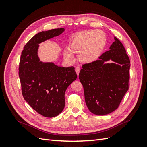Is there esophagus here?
<instances>
[{
	"mask_svg": "<svg viewBox=\"0 0 147 147\" xmlns=\"http://www.w3.org/2000/svg\"><path fill=\"white\" fill-rule=\"evenodd\" d=\"M80 71V67H76V68H75V72H76L77 75H78Z\"/></svg>",
	"mask_w": 147,
	"mask_h": 147,
	"instance_id": "1",
	"label": "esophagus"
}]
</instances>
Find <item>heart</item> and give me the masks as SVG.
Here are the masks:
<instances>
[{"instance_id":"heart-1","label":"heart","mask_w":147,"mask_h":147,"mask_svg":"<svg viewBox=\"0 0 147 147\" xmlns=\"http://www.w3.org/2000/svg\"><path fill=\"white\" fill-rule=\"evenodd\" d=\"M107 36L101 30H86L78 34L71 40L69 48L64 50V58L69 61L74 59L72 52L78 54V60L83 63H90L98 59L104 51Z\"/></svg>"}]
</instances>
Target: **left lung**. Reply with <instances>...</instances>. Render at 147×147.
Wrapping results in <instances>:
<instances>
[{
  "label": "left lung",
  "mask_w": 147,
  "mask_h": 147,
  "mask_svg": "<svg viewBox=\"0 0 147 147\" xmlns=\"http://www.w3.org/2000/svg\"><path fill=\"white\" fill-rule=\"evenodd\" d=\"M110 50L92 63L83 64L79 79L89 110L105 115L118 109L129 89L130 60L122 43L115 37ZM112 60L114 63H106Z\"/></svg>",
  "instance_id": "1"
}]
</instances>
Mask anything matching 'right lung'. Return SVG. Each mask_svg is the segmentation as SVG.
I'll list each match as a JSON object with an SVG mask.
<instances>
[{
  "mask_svg": "<svg viewBox=\"0 0 147 147\" xmlns=\"http://www.w3.org/2000/svg\"><path fill=\"white\" fill-rule=\"evenodd\" d=\"M64 30L54 29L35 35L26 44L20 57L19 77L24 99L38 113L48 118L56 117L63 110L65 92L77 75L73 66L63 67L40 61L38 44Z\"/></svg>",
  "mask_w": 147,
  "mask_h": 147,
  "instance_id": "right-lung-1",
  "label": "right lung"
}]
</instances>
